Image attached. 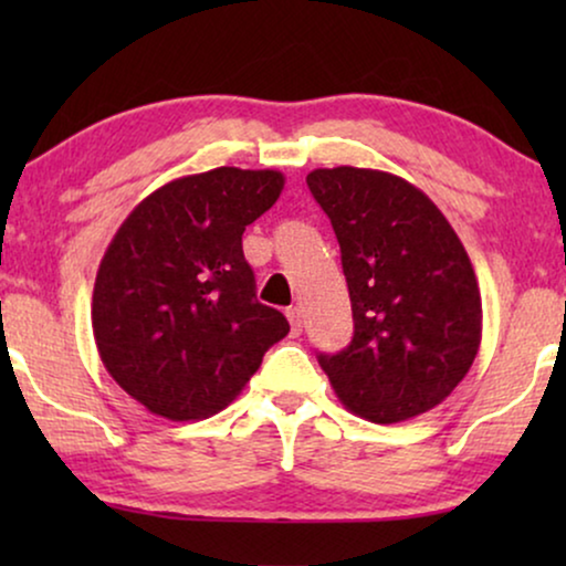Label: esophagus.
I'll list each match as a JSON object with an SVG mask.
<instances>
[{
	"instance_id": "34e87169",
	"label": "esophagus",
	"mask_w": 566,
	"mask_h": 566,
	"mask_svg": "<svg viewBox=\"0 0 566 566\" xmlns=\"http://www.w3.org/2000/svg\"><path fill=\"white\" fill-rule=\"evenodd\" d=\"M285 316H289V322H291V335H301V329H304V322H301V308L298 306L285 308Z\"/></svg>"
}]
</instances>
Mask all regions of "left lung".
<instances>
[{"instance_id": "8db88e82", "label": "left lung", "mask_w": 566, "mask_h": 566, "mask_svg": "<svg viewBox=\"0 0 566 566\" xmlns=\"http://www.w3.org/2000/svg\"><path fill=\"white\" fill-rule=\"evenodd\" d=\"M350 291L353 339L319 355L339 401L391 424L440 405L482 343V296L459 234L412 182L381 169H314Z\"/></svg>"}]
</instances>
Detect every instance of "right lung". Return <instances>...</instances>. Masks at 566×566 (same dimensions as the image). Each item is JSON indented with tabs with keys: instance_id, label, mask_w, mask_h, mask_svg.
Masks as SVG:
<instances>
[{
	"instance_id": "obj_1",
	"label": "right lung",
	"mask_w": 566,
	"mask_h": 566,
	"mask_svg": "<svg viewBox=\"0 0 566 566\" xmlns=\"http://www.w3.org/2000/svg\"><path fill=\"white\" fill-rule=\"evenodd\" d=\"M275 169L216 167L146 196L115 231L92 293L107 374L167 420H203L260 368L289 319L260 304L242 234L281 198Z\"/></svg>"
}]
</instances>
